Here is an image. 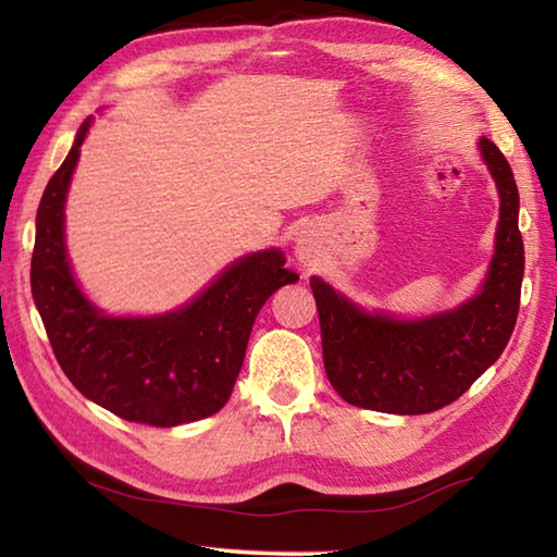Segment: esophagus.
Instances as JSON below:
<instances>
[{"label": "esophagus", "mask_w": 557, "mask_h": 557, "mask_svg": "<svg viewBox=\"0 0 557 557\" xmlns=\"http://www.w3.org/2000/svg\"><path fill=\"white\" fill-rule=\"evenodd\" d=\"M295 258L301 265H312L317 258V243L307 228H299L295 235Z\"/></svg>", "instance_id": "1"}]
</instances>
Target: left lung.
<instances>
[{
    "label": "left lung",
    "instance_id": "left-lung-1",
    "mask_svg": "<svg viewBox=\"0 0 557 557\" xmlns=\"http://www.w3.org/2000/svg\"><path fill=\"white\" fill-rule=\"evenodd\" d=\"M479 157L498 191L494 256L474 297L445 312L398 317L363 309L312 277L329 383L356 408L391 414L435 412L455 403L504 354L513 334L523 282L518 188L506 157L479 137Z\"/></svg>",
    "mask_w": 557,
    "mask_h": 557
}]
</instances>
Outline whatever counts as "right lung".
<instances>
[{
    "label": "right lung",
    "mask_w": 557,
    "mask_h": 557,
    "mask_svg": "<svg viewBox=\"0 0 557 557\" xmlns=\"http://www.w3.org/2000/svg\"><path fill=\"white\" fill-rule=\"evenodd\" d=\"M88 117L36 211L32 295L63 373L88 400L129 422L176 428L219 412L238 379L260 307L297 275L265 248L225 265L199 295L159 314H108L75 280L65 199Z\"/></svg>",
    "instance_id": "add662e5"
}]
</instances>
